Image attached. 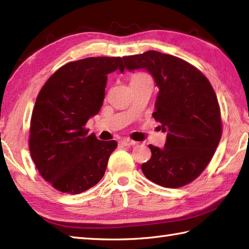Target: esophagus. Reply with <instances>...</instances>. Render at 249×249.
<instances>
[{
    "instance_id": "34e87169",
    "label": "esophagus",
    "mask_w": 249,
    "mask_h": 249,
    "mask_svg": "<svg viewBox=\"0 0 249 249\" xmlns=\"http://www.w3.org/2000/svg\"><path fill=\"white\" fill-rule=\"evenodd\" d=\"M122 144L124 146H134L137 144V142L134 140H129V139H124L122 140Z\"/></svg>"
}]
</instances>
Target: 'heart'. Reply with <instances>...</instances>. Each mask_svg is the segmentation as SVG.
Returning <instances> with one entry per match:
<instances>
[{"label":"heart","instance_id":"b5f03b06","mask_svg":"<svg viewBox=\"0 0 249 249\" xmlns=\"http://www.w3.org/2000/svg\"><path fill=\"white\" fill-rule=\"evenodd\" d=\"M143 77H146L145 73L138 72V73H135V75L133 76V78H131V80H134V79H140V78H143Z\"/></svg>","mask_w":249,"mask_h":249}]
</instances>
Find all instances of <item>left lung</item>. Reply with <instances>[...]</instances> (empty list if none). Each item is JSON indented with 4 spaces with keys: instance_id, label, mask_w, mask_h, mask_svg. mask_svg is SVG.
<instances>
[{
    "instance_id": "obj_1",
    "label": "left lung",
    "mask_w": 249,
    "mask_h": 249,
    "mask_svg": "<svg viewBox=\"0 0 249 249\" xmlns=\"http://www.w3.org/2000/svg\"><path fill=\"white\" fill-rule=\"evenodd\" d=\"M123 61L128 71L143 68L154 78L160 92L153 118L167 131L162 149L149 145L152 156L142 163V172L162 187L189 184L209 165L223 133L212 86L194 65L158 51L124 56Z\"/></svg>"
}]
</instances>
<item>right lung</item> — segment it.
Wrapping results in <instances>:
<instances>
[{
    "instance_id": "right-lung-1",
    "label": "right lung",
    "mask_w": 249,
    "mask_h": 249,
    "mask_svg": "<svg viewBox=\"0 0 249 249\" xmlns=\"http://www.w3.org/2000/svg\"><path fill=\"white\" fill-rule=\"evenodd\" d=\"M124 68L119 56L70 62L37 95L29 149L40 176L59 192L81 194L104 177L118 142L89 135L86 124L102 108L108 73Z\"/></svg>"
}]
</instances>
